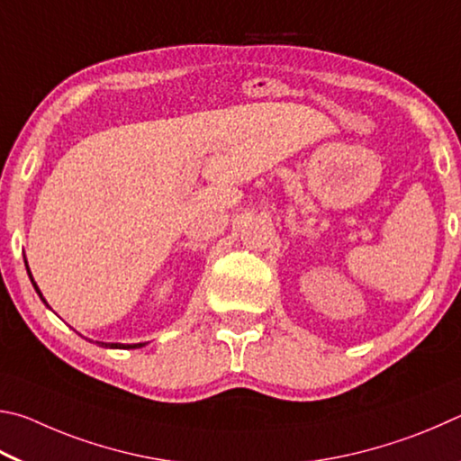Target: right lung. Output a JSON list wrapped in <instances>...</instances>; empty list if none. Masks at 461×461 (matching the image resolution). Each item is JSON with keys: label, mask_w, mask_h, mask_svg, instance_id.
I'll list each match as a JSON object with an SVG mask.
<instances>
[{"label": "right lung", "mask_w": 461, "mask_h": 461, "mask_svg": "<svg viewBox=\"0 0 461 461\" xmlns=\"http://www.w3.org/2000/svg\"><path fill=\"white\" fill-rule=\"evenodd\" d=\"M26 269H28V265H26ZM28 276H30V269H28ZM32 279V277H30ZM32 284H34V279H32ZM34 289L38 292V295L42 297V294H40V289H38V285L34 284ZM42 302H44V297H42ZM46 303V302H44ZM99 346H103V348H141L143 344H111V342H96Z\"/></svg>", "instance_id": "obj_1"}]
</instances>
